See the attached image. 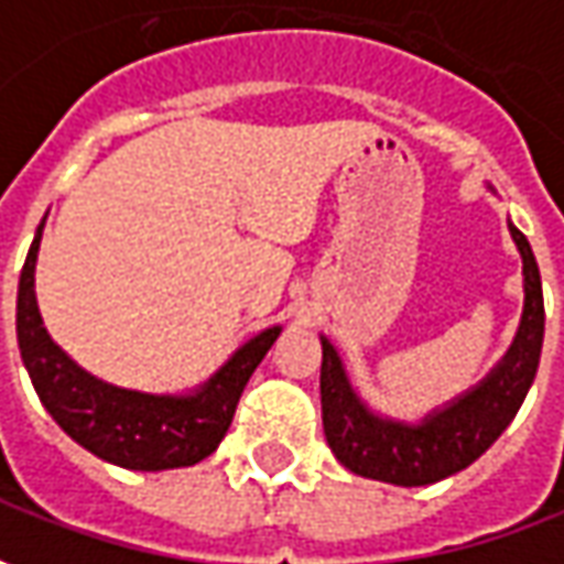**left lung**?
Returning <instances> with one entry per match:
<instances>
[{"label": "left lung", "instance_id": "obj_1", "mask_svg": "<svg viewBox=\"0 0 564 564\" xmlns=\"http://www.w3.org/2000/svg\"><path fill=\"white\" fill-rule=\"evenodd\" d=\"M510 232L519 245L525 273V313L519 334L510 352L476 390L430 414L423 423L411 426L371 414L352 393L340 356L328 340H322V426L334 457L349 473L405 488L433 485L467 469L510 426L538 375L543 347L541 270L525 236L512 224Z\"/></svg>", "mask_w": 564, "mask_h": 564}]
</instances>
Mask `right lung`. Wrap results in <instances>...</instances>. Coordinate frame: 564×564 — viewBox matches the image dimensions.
I'll return each mask as SVG.
<instances>
[{"mask_svg":"<svg viewBox=\"0 0 564 564\" xmlns=\"http://www.w3.org/2000/svg\"><path fill=\"white\" fill-rule=\"evenodd\" d=\"M42 227L45 220L18 285V344L42 405L73 442L116 467L156 473L205 460L227 436L245 383L273 347L279 328H267L236 349L230 362L189 395H150L104 383L82 371L42 325L33 291Z\"/></svg>","mask_w":564,"mask_h":564,"instance_id":"1","label":"right lung"}]
</instances>
